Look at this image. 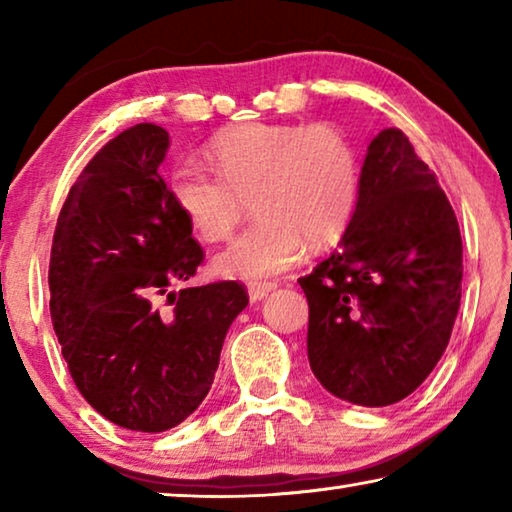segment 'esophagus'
Here are the masks:
<instances>
[{"instance_id": "esophagus-1", "label": "esophagus", "mask_w": 512, "mask_h": 512, "mask_svg": "<svg viewBox=\"0 0 512 512\" xmlns=\"http://www.w3.org/2000/svg\"><path fill=\"white\" fill-rule=\"evenodd\" d=\"M275 287H277L275 282H250L248 284V296H250V300L257 302V300L266 298Z\"/></svg>"}]
</instances>
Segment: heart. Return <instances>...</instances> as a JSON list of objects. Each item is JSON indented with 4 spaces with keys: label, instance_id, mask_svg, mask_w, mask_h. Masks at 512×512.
<instances>
[{
    "label": "heart",
    "instance_id": "obj_1",
    "mask_svg": "<svg viewBox=\"0 0 512 512\" xmlns=\"http://www.w3.org/2000/svg\"><path fill=\"white\" fill-rule=\"evenodd\" d=\"M212 167L183 160L169 173V198L205 241L230 237L246 198L255 223L216 255L214 268L244 280H266L296 266L305 239H339L357 212L361 162L332 124H262L228 128L207 146Z\"/></svg>",
    "mask_w": 512,
    "mask_h": 512
}]
</instances>
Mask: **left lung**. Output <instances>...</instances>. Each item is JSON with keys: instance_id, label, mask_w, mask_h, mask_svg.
<instances>
[{"instance_id": "obj_1", "label": "left lung", "mask_w": 512, "mask_h": 512, "mask_svg": "<svg viewBox=\"0 0 512 512\" xmlns=\"http://www.w3.org/2000/svg\"><path fill=\"white\" fill-rule=\"evenodd\" d=\"M461 280V230L436 173L400 128H384L368 146L339 248L298 280L311 372L345 402L404 400L443 357Z\"/></svg>"}]
</instances>
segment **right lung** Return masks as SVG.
Wrapping results in <instances>:
<instances>
[{
    "label": "right lung",
    "instance_id": "1",
    "mask_svg": "<svg viewBox=\"0 0 512 512\" xmlns=\"http://www.w3.org/2000/svg\"><path fill=\"white\" fill-rule=\"evenodd\" d=\"M167 149L155 124L103 146L69 189L49 259L51 323L76 388L106 420L144 433L198 409L248 305L232 280L171 291L205 255L158 171Z\"/></svg>",
    "mask_w": 512,
    "mask_h": 512
}]
</instances>
